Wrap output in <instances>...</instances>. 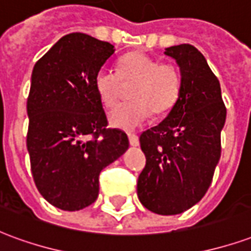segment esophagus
Here are the masks:
<instances>
[{"label":"esophagus","instance_id":"34e87169","mask_svg":"<svg viewBox=\"0 0 251 251\" xmlns=\"http://www.w3.org/2000/svg\"><path fill=\"white\" fill-rule=\"evenodd\" d=\"M129 142H130L131 147H138V144H140L138 136H137V134H133V133H129Z\"/></svg>","mask_w":251,"mask_h":251}]
</instances>
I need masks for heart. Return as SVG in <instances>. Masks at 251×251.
Segmentation results:
<instances>
[{"label":"heart","mask_w":251,"mask_h":251,"mask_svg":"<svg viewBox=\"0 0 251 251\" xmlns=\"http://www.w3.org/2000/svg\"><path fill=\"white\" fill-rule=\"evenodd\" d=\"M133 102L111 111L110 122L120 129L131 130L141 125L152 113L161 115L172 109L181 90V74L171 63L142 53L129 52L121 57L118 71L102 67L94 76V86L102 103L111 109L122 97L125 86H133Z\"/></svg>","instance_id":"obj_1"}]
</instances>
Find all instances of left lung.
Segmentation results:
<instances>
[{"mask_svg": "<svg viewBox=\"0 0 251 251\" xmlns=\"http://www.w3.org/2000/svg\"><path fill=\"white\" fill-rule=\"evenodd\" d=\"M180 67L181 90L167 118L140 136L147 164L138 176L142 205L160 215L181 214L201 200L221 158L226 121L221 84L191 44L169 47Z\"/></svg>", "mask_w": 251, "mask_h": 251, "instance_id": "obj_1", "label": "left lung"}]
</instances>
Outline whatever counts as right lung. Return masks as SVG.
I'll list each match as a JSON object with an SVG mask.
<instances>
[{
    "label": "right lung",
    "instance_id": "right-lung-1",
    "mask_svg": "<svg viewBox=\"0 0 251 251\" xmlns=\"http://www.w3.org/2000/svg\"><path fill=\"white\" fill-rule=\"evenodd\" d=\"M114 46L75 32L63 36L32 72L26 148L43 198L64 211L93 204L99 174L129 148L125 131L107 127L94 76Z\"/></svg>",
    "mask_w": 251,
    "mask_h": 251
}]
</instances>
